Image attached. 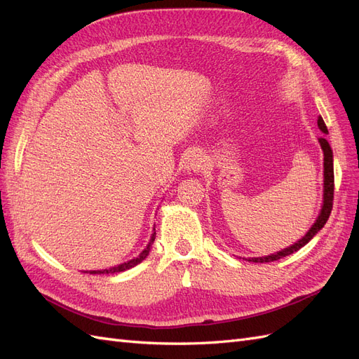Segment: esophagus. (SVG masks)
Here are the masks:
<instances>
[{"label": "esophagus", "instance_id": "obj_1", "mask_svg": "<svg viewBox=\"0 0 359 359\" xmlns=\"http://www.w3.org/2000/svg\"><path fill=\"white\" fill-rule=\"evenodd\" d=\"M186 168L189 170H199L203 168V160L202 156L199 154H191L189 156V158L186 160Z\"/></svg>", "mask_w": 359, "mask_h": 359}]
</instances>
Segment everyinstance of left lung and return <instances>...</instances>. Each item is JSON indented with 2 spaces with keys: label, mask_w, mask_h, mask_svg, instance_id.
<instances>
[{
  "label": "left lung",
  "mask_w": 359,
  "mask_h": 359,
  "mask_svg": "<svg viewBox=\"0 0 359 359\" xmlns=\"http://www.w3.org/2000/svg\"><path fill=\"white\" fill-rule=\"evenodd\" d=\"M318 126H319V128L322 130L323 133H328V128H327V126H325L322 116H319V119H318ZM319 142H320V147H322V149H323V177H325L323 187H325V190H323V205H322V211H320V214H319V217H318L316 223H314V224L311 226V229L306 233V236L301 238V240H299L298 243H295V244L287 247V248H285V250H281V252H278V253H276V255L265 256V257H252V259H248L250 262H260V264H262V262H273V260H278V259H281V257H286V256H289V255H292V253L298 252V250H299L301 247L306 245V244L311 240V238L322 229V227L325 226V223L328 222L330 214H331V211H332V201H334V165H332V151H331V147H330L327 139L320 137Z\"/></svg>",
  "instance_id": "obj_1"
}]
</instances>
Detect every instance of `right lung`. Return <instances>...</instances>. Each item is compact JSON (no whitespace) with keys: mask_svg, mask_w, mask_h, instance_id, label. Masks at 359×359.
I'll list each match as a JSON object with an SVG mask.
<instances>
[{"mask_svg":"<svg viewBox=\"0 0 359 359\" xmlns=\"http://www.w3.org/2000/svg\"><path fill=\"white\" fill-rule=\"evenodd\" d=\"M154 240H156V232L153 233V236H151V241H149V244L147 245V248H145L144 252L140 253L136 259L128 260V262H124V264L118 265V266H112V268H109V269H103V271H90V274H114V273H121V271H126V269H130V268L136 266L137 264L142 262V260L148 256V253H149V247H151V244L154 243Z\"/></svg>","mask_w":359,"mask_h":359,"instance_id":"obj_1","label":"right lung"}]
</instances>
